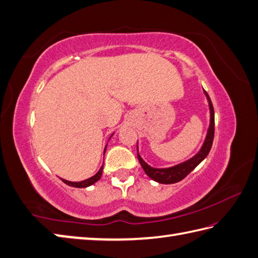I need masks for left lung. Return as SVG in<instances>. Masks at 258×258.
<instances>
[{
    "mask_svg": "<svg viewBox=\"0 0 258 258\" xmlns=\"http://www.w3.org/2000/svg\"><path fill=\"white\" fill-rule=\"evenodd\" d=\"M205 94L209 102L210 126H209L208 134H207L205 143L203 145V148H201V150L198 152V154H196L194 158H191L190 160L185 161V162H183V163H180L178 165L172 166V168L155 169V168H152V166H150L149 164H146L138 152V159L140 161L141 165H142L143 170L145 171V173L148 174L151 179L156 181V182L164 183V184L179 182V181L184 179L185 176L188 175L191 171H192L196 166L198 165L210 152V149H211V146H213V142H214V135H215V112H214V106H213V103H211L209 95L206 92H205Z\"/></svg>",
    "mask_w": 258,
    "mask_h": 258,
    "instance_id": "1",
    "label": "left lung"
}]
</instances>
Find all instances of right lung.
Segmentation results:
<instances>
[{"label":"right lung","instance_id":"1","mask_svg":"<svg viewBox=\"0 0 258 258\" xmlns=\"http://www.w3.org/2000/svg\"><path fill=\"white\" fill-rule=\"evenodd\" d=\"M105 150H106V148H105ZM104 154H105V152H104ZM102 172H103V165H102V168L99 169V171H98L97 173H96L94 176H92V178L87 179V180L80 181V182H70V181L63 180V179H62V181H63L66 184L75 186V188H86V186H89V185L94 184L95 182H97V181L100 179V176H102Z\"/></svg>","mask_w":258,"mask_h":258}]
</instances>
